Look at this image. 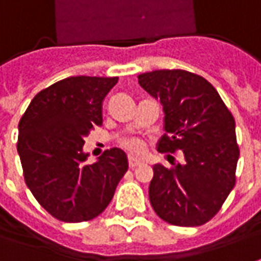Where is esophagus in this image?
Here are the masks:
<instances>
[{
	"mask_svg": "<svg viewBox=\"0 0 261 261\" xmlns=\"http://www.w3.org/2000/svg\"><path fill=\"white\" fill-rule=\"evenodd\" d=\"M141 161L140 160H137V158H133V156H128V167L130 168H136L137 165H140Z\"/></svg>",
	"mask_w": 261,
	"mask_h": 261,
	"instance_id": "1",
	"label": "esophagus"
}]
</instances>
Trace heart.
Returning <instances> with one entry per match:
<instances>
[{
    "label": "heart",
    "mask_w": 261,
    "mask_h": 261,
    "mask_svg": "<svg viewBox=\"0 0 261 261\" xmlns=\"http://www.w3.org/2000/svg\"><path fill=\"white\" fill-rule=\"evenodd\" d=\"M120 147L131 155H143L145 152V143L138 137H127L120 141Z\"/></svg>",
    "instance_id": "heart-1"
}]
</instances>
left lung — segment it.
Here are the masks:
<instances>
[{
    "mask_svg": "<svg viewBox=\"0 0 261 261\" xmlns=\"http://www.w3.org/2000/svg\"><path fill=\"white\" fill-rule=\"evenodd\" d=\"M138 83L164 106L167 134L158 151H182L185 158L184 165H154L149 202L169 225H203L236 184L240 149L232 113L206 79L187 70L147 72L138 74Z\"/></svg>",
    "mask_w": 261,
    "mask_h": 261,
    "instance_id": "8db88e82",
    "label": "left lung"
}]
</instances>
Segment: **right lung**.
<instances>
[{
  "label": "right lung",
  "instance_id": "add662e5",
  "mask_svg": "<svg viewBox=\"0 0 261 261\" xmlns=\"http://www.w3.org/2000/svg\"><path fill=\"white\" fill-rule=\"evenodd\" d=\"M118 77L73 76L36 94L18 124L16 149L23 179L55 219L79 223L99 216L128 169L124 151L112 148L87 164L85 137L103 124V101Z\"/></svg>",
  "mask_w": 261,
  "mask_h": 261
}]
</instances>
